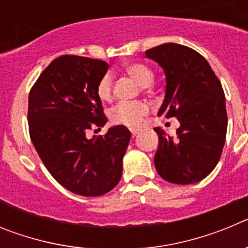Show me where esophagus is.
I'll use <instances>...</instances> for the list:
<instances>
[{
	"mask_svg": "<svg viewBox=\"0 0 248 248\" xmlns=\"http://www.w3.org/2000/svg\"><path fill=\"white\" fill-rule=\"evenodd\" d=\"M130 131H131V135H133V137H135V135H137V134H139L140 129L133 128V129H130Z\"/></svg>",
	"mask_w": 248,
	"mask_h": 248,
	"instance_id": "34e87169",
	"label": "esophagus"
}]
</instances>
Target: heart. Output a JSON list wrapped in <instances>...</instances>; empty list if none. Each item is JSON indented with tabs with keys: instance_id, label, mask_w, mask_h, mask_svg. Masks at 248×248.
<instances>
[{
	"instance_id": "1",
	"label": "heart",
	"mask_w": 248,
	"mask_h": 248,
	"mask_svg": "<svg viewBox=\"0 0 248 248\" xmlns=\"http://www.w3.org/2000/svg\"><path fill=\"white\" fill-rule=\"evenodd\" d=\"M125 72L141 87L148 88L154 82V73L146 65L140 63H130L125 67ZM97 95L103 102H109L113 97V76L105 73L97 85ZM149 113V107L144 102H123L110 110V119L115 124L137 128L141 124L143 118Z\"/></svg>"
}]
</instances>
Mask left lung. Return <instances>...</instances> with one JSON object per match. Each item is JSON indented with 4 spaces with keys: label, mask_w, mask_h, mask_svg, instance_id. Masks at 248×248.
Listing matches in <instances>:
<instances>
[{
    "label": "left lung",
    "mask_w": 248,
    "mask_h": 248,
    "mask_svg": "<svg viewBox=\"0 0 248 248\" xmlns=\"http://www.w3.org/2000/svg\"><path fill=\"white\" fill-rule=\"evenodd\" d=\"M163 68L165 98L157 117H175L180 126L176 138L155 128L159 146L156 171L164 180L189 185L205 179L217 165L227 131L222 85L209 62L196 50L165 43L145 52Z\"/></svg>",
    "instance_id": "1"
}]
</instances>
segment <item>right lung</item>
I'll use <instances>...</instances> for the list:
<instances>
[{
	"mask_svg": "<svg viewBox=\"0 0 248 248\" xmlns=\"http://www.w3.org/2000/svg\"><path fill=\"white\" fill-rule=\"evenodd\" d=\"M108 68L99 59L58 57L28 98L30 135L39 157L63 187L80 196H100L118 185L131 138L123 125L109 128L104 137L85 135L108 122L97 95Z\"/></svg>",
	"mask_w": 248,
	"mask_h": 248,
	"instance_id": "add662e5",
	"label": "right lung"
}]
</instances>
